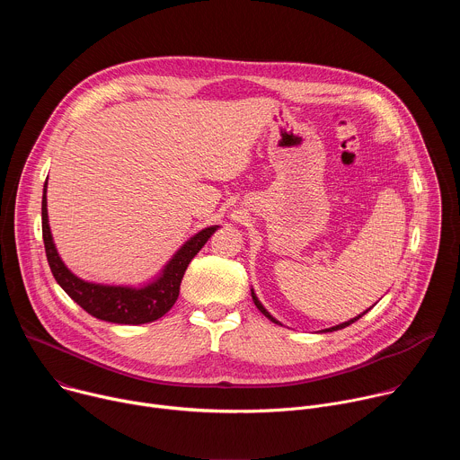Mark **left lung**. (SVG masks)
<instances>
[{
    "mask_svg": "<svg viewBox=\"0 0 460 460\" xmlns=\"http://www.w3.org/2000/svg\"><path fill=\"white\" fill-rule=\"evenodd\" d=\"M251 296H252V302H254V305L260 309V313H264V314H266V316H268L271 322H275V323H280V322H279V320H277V318H275V316H273V314H271V313H270V311H268L264 305L260 304V300H258V296H256V293H254L252 289H251ZM373 305H375V304H373ZM373 305H371V307H373ZM371 307H369V309H371ZM369 309H366L364 313H360L358 316H355V318H351V320H348V322H342V323H339V325H333V327H330V330H323V332H330V333H332V332H339V330H344V327H348V325H351L353 322H357L358 318H362V316H364V314H366Z\"/></svg>",
    "mask_w": 460,
    "mask_h": 460,
    "instance_id": "obj_1",
    "label": "left lung"
}]
</instances>
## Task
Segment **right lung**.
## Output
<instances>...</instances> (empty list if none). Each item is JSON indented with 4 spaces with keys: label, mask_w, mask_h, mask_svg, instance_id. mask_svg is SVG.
Segmentation results:
<instances>
[{
    "label": "right lung",
    "mask_w": 460,
    "mask_h": 460,
    "mask_svg": "<svg viewBox=\"0 0 460 460\" xmlns=\"http://www.w3.org/2000/svg\"><path fill=\"white\" fill-rule=\"evenodd\" d=\"M220 226H211L190 236L164 266V270L142 288L133 286H107L94 284L76 277L58 254L56 243L49 227L47 215V181L43 185L41 199V231L43 243L50 271L61 289L67 293L80 307H84L89 314L112 322V323H147L164 316L176 302L180 295V284L189 261L196 256L211 234Z\"/></svg>",
    "instance_id": "add662e5"
}]
</instances>
